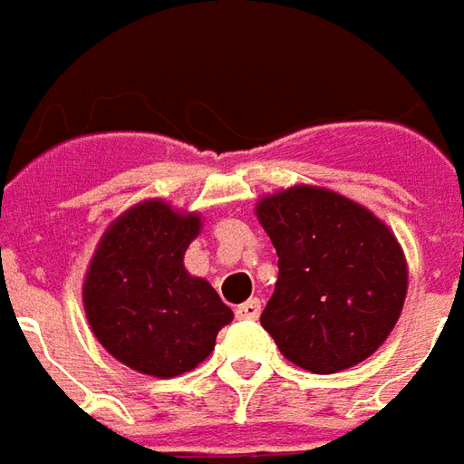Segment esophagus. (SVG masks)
<instances>
[{"mask_svg":"<svg viewBox=\"0 0 464 464\" xmlns=\"http://www.w3.org/2000/svg\"><path fill=\"white\" fill-rule=\"evenodd\" d=\"M236 315H238V318H246V321H256V318L261 315V301H258V298H251V301L241 303V305L236 308Z\"/></svg>","mask_w":464,"mask_h":464,"instance_id":"34e87169","label":"esophagus"}]
</instances>
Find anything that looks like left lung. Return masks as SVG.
Listing matches in <instances>:
<instances>
[{
	"instance_id": "left-lung-1",
	"label": "left lung",
	"mask_w": 464,
	"mask_h": 464,
	"mask_svg": "<svg viewBox=\"0 0 464 464\" xmlns=\"http://www.w3.org/2000/svg\"><path fill=\"white\" fill-rule=\"evenodd\" d=\"M278 253L261 313L283 358L315 375L353 368L388 341L408 295V261L388 223L323 186L295 183L256 203Z\"/></svg>"
}]
</instances>
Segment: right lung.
Returning a JSON list of instances; mask_svg holds the SVG:
<instances>
[{"mask_svg": "<svg viewBox=\"0 0 464 464\" xmlns=\"http://www.w3.org/2000/svg\"><path fill=\"white\" fill-rule=\"evenodd\" d=\"M201 213L146 198L119 213L86 268L82 301L94 338L126 368L176 378L208 358L233 311L183 256Z\"/></svg>", "mask_w": 464, "mask_h": 464, "instance_id": "1", "label": "right lung"}]
</instances>
